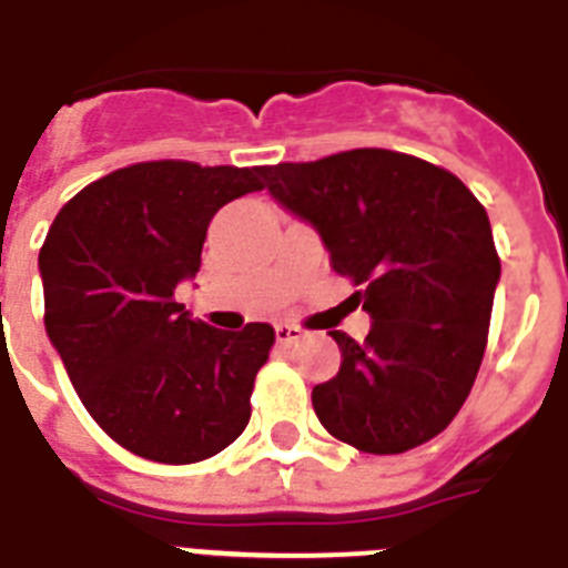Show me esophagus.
<instances>
[{"label": "esophagus", "instance_id": "obj_1", "mask_svg": "<svg viewBox=\"0 0 568 568\" xmlns=\"http://www.w3.org/2000/svg\"><path fill=\"white\" fill-rule=\"evenodd\" d=\"M274 332H276V344H280V347H292V344L306 338V332L294 324H276Z\"/></svg>", "mask_w": 568, "mask_h": 568}]
</instances>
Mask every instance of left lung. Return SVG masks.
I'll list each match as a JSON object with an SVG mask.
<instances>
[{
	"label": "left lung",
	"instance_id": "obj_1",
	"mask_svg": "<svg viewBox=\"0 0 568 568\" xmlns=\"http://www.w3.org/2000/svg\"><path fill=\"white\" fill-rule=\"evenodd\" d=\"M262 178L371 315L364 344L329 332L341 371L312 388L321 426L371 455L440 435L473 390L501 276L484 206L446 169L385 149L262 165Z\"/></svg>",
	"mask_w": 568,
	"mask_h": 568
}]
</instances>
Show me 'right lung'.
Here are the masks:
<instances>
[{
  "instance_id": "1",
  "label": "right lung",
  "mask_w": 568,
  "mask_h": 568,
  "mask_svg": "<svg viewBox=\"0 0 568 568\" xmlns=\"http://www.w3.org/2000/svg\"><path fill=\"white\" fill-rule=\"evenodd\" d=\"M262 169L136 163L81 189L40 247L45 332L92 419L160 464L227 449L251 419L268 324L192 321L174 288L195 280L212 215L260 192Z\"/></svg>"
}]
</instances>
